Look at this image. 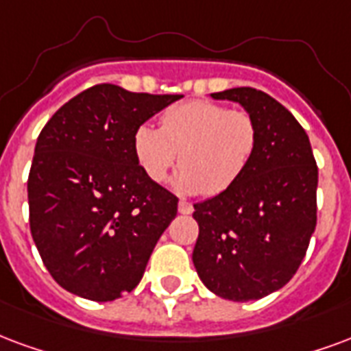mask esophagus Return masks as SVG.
I'll return each mask as SVG.
<instances>
[{"label":"esophagus","mask_w":351,"mask_h":351,"mask_svg":"<svg viewBox=\"0 0 351 351\" xmlns=\"http://www.w3.org/2000/svg\"><path fill=\"white\" fill-rule=\"evenodd\" d=\"M178 212L180 214H191L193 212V204L188 201H180L178 202Z\"/></svg>","instance_id":"obj_1"}]
</instances>
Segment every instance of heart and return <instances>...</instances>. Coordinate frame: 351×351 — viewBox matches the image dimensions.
I'll use <instances>...</instances> for the list:
<instances>
[{"label":"heart","instance_id":"b5f03b06","mask_svg":"<svg viewBox=\"0 0 351 351\" xmlns=\"http://www.w3.org/2000/svg\"><path fill=\"white\" fill-rule=\"evenodd\" d=\"M256 147L258 126L251 113L208 100L176 104L163 111L160 128L141 124L134 134L137 162L154 182L165 180L181 154L175 188L184 193L219 195L230 189Z\"/></svg>","mask_w":351,"mask_h":351}]
</instances>
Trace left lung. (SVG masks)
Returning <instances> with one entry per match:
<instances>
[{"label": "left lung", "mask_w": 351, "mask_h": 351, "mask_svg": "<svg viewBox=\"0 0 351 351\" xmlns=\"http://www.w3.org/2000/svg\"><path fill=\"white\" fill-rule=\"evenodd\" d=\"M241 104L258 126L247 171L227 191L193 204L201 281L230 301L261 300L287 285L316 228L318 167L308 136L290 111L262 90L212 93Z\"/></svg>", "instance_id": "obj_1"}]
</instances>
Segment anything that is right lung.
Wrapping results in <instances>:
<instances>
[{"label": "right lung", "mask_w": 351, "mask_h": 351, "mask_svg": "<svg viewBox=\"0 0 351 351\" xmlns=\"http://www.w3.org/2000/svg\"><path fill=\"white\" fill-rule=\"evenodd\" d=\"M178 98L100 83L61 106L40 132L27 178L29 228L64 290L113 301L141 281L178 197L143 171L134 134Z\"/></svg>", "instance_id": "add662e5"}]
</instances>
